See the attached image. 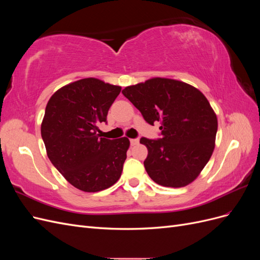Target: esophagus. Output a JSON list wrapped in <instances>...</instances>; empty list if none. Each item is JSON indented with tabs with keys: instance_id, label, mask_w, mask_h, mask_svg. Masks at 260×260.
<instances>
[{
	"instance_id": "34e87169",
	"label": "esophagus",
	"mask_w": 260,
	"mask_h": 260,
	"mask_svg": "<svg viewBox=\"0 0 260 260\" xmlns=\"http://www.w3.org/2000/svg\"><path fill=\"white\" fill-rule=\"evenodd\" d=\"M130 144L131 146H135L139 144V139H130Z\"/></svg>"
}]
</instances>
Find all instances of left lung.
<instances>
[{"mask_svg":"<svg viewBox=\"0 0 260 260\" xmlns=\"http://www.w3.org/2000/svg\"><path fill=\"white\" fill-rule=\"evenodd\" d=\"M122 94L154 125L160 139L141 138L147 147L144 167L157 184L182 187L199 177L215 148L217 116L204 94L194 86L167 78H152L130 85Z\"/></svg>","mask_w":260,"mask_h":260,"instance_id":"1","label":"left lung"}]
</instances>
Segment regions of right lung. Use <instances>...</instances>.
Returning a JSON list of instances; mask_svg holds the SVG:
<instances>
[{
	"instance_id": "add662e5",
	"label": "right lung",
	"mask_w": 260,
	"mask_h": 260,
	"mask_svg": "<svg viewBox=\"0 0 260 260\" xmlns=\"http://www.w3.org/2000/svg\"><path fill=\"white\" fill-rule=\"evenodd\" d=\"M121 88L95 78L62 86L48 102L41 124L46 153L68 182L83 192H99L120 178L130 141L101 138L99 124Z\"/></svg>"
}]
</instances>
